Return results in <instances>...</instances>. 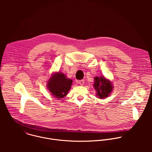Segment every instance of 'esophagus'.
Returning <instances> with one entry per match:
<instances>
[{
	"instance_id": "1",
	"label": "esophagus",
	"mask_w": 152,
	"mask_h": 152,
	"mask_svg": "<svg viewBox=\"0 0 152 152\" xmlns=\"http://www.w3.org/2000/svg\"><path fill=\"white\" fill-rule=\"evenodd\" d=\"M78 83H79V84H80V86H83L84 84V80H80V81H79Z\"/></svg>"
}]
</instances>
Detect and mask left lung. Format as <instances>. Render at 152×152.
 <instances>
[{
	"label": "left lung",
	"instance_id": "8db88e82",
	"mask_svg": "<svg viewBox=\"0 0 152 152\" xmlns=\"http://www.w3.org/2000/svg\"><path fill=\"white\" fill-rule=\"evenodd\" d=\"M94 87L96 91V95L97 98L100 99L108 97L113 88L112 83L103 76H100V77H95Z\"/></svg>",
	"mask_w": 152,
	"mask_h": 152
}]
</instances>
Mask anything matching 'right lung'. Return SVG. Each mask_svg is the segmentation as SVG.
<instances>
[{"label":"right lung","mask_w":152,"mask_h":152,"mask_svg":"<svg viewBox=\"0 0 152 152\" xmlns=\"http://www.w3.org/2000/svg\"><path fill=\"white\" fill-rule=\"evenodd\" d=\"M72 80L67 78L63 72L53 74L48 81L47 87L51 95L56 98H63L71 89Z\"/></svg>","instance_id":"obj_1"}]
</instances>
